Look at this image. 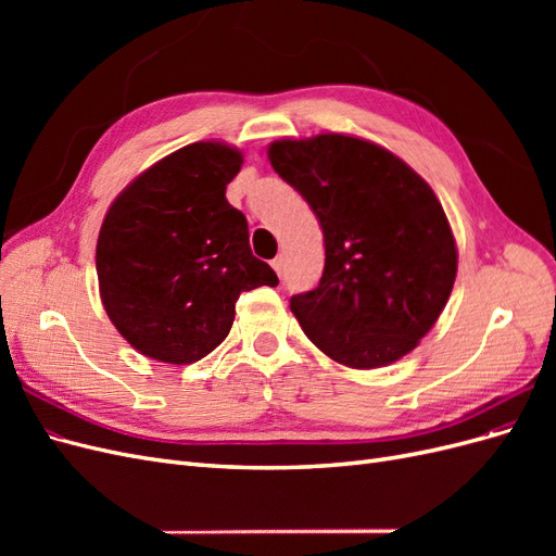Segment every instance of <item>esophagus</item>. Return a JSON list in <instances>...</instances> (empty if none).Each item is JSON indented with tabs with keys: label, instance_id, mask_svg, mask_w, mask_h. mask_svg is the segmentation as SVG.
I'll list each match as a JSON object with an SVG mask.
<instances>
[{
	"label": "esophagus",
	"instance_id": "obj_1",
	"mask_svg": "<svg viewBox=\"0 0 556 556\" xmlns=\"http://www.w3.org/2000/svg\"><path fill=\"white\" fill-rule=\"evenodd\" d=\"M271 266H274V271H276L278 276H282V271H285V257L278 255V257L271 262Z\"/></svg>",
	"mask_w": 556,
	"mask_h": 556
}]
</instances>
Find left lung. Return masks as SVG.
Returning <instances> with one entry per match:
<instances>
[{
  "label": "left lung",
  "instance_id": "left-lung-1",
  "mask_svg": "<svg viewBox=\"0 0 556 556\" xmlns=\"http://www.w3.org/2000/svg\"><path fill=\"white\" fill-rule=\"evenodd\" d=\"M268 160L325 237L319 285L290 299L301 329L350 368L408 355L457 278V245L429 182L387 148L345 134L274 141Z\"/></svg>",
  "mask_w": 556,
  "mask_h": 556
}]
</instances>
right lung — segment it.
<instances>
[{"instance_id": "add662e5", "label": "right lung", "mask_w": 556, "mask_h": 556, "mask_svg": "<svg viewBox=\"0 0 556 556\" xmlns=\"http://www.w3.org/2000/svg\"><path fill=\"white\" fill-rule=\"evenodd\" d=\"M241 164L227 143H190L134 178L104 217L99 294L123 339L150 359L206 357L227 339L241 292L278 285L225 197Z\"/></svg>"}]
</instances>
